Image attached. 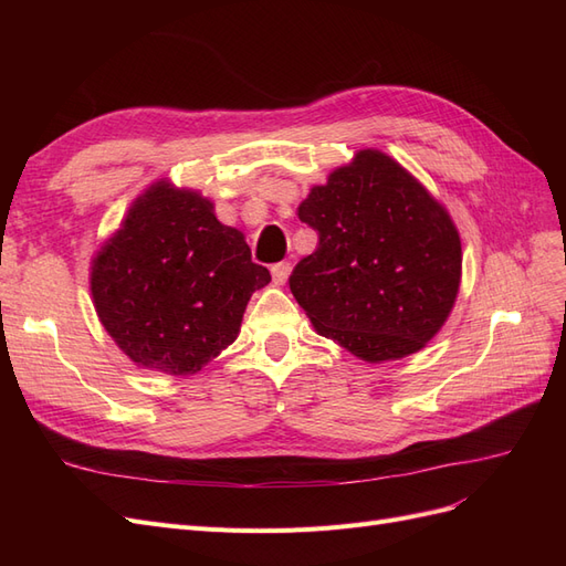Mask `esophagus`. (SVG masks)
<instances>
[{"label": "esophagus", "mask_w": 566, "mask_h": 566, "mask_svg": "<svg viewBox=\"0 0 566 566\" xmlns=\"http://www.w3.org/2000/svg\"><path fill=\"white\" fill-rule=\"evenodd\" d=\"M290 262H279V264H273L271 266V276H273V283L276 285H283L285 281H287V276H290Z\"/></svg>", "instance_id": "1"}]
</instances>
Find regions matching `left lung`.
Instances as JSON below:
<instances>
[{"mask_svg":"<svg viewBox=\"0 0 566 566\" xmlns=\"http://www.w3.org/2000/svg\"><path fill=\"white\" fill-rule=\"evenodd\" d=\"M318 248L290 290L318 335L370 364L420 352L460 285V235L430 191L380 150H358L297 208Z\"/></svg>","mask_w":566,"mask_h":566,"instance_id":"left-lung-1","label":"left lung"}]
</instances>
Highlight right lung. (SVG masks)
I'll return each instance as SVG.
<instances>
[{
	"mask_svg": "<svg viewBox=\"0 0 566 566\" xmlns=\"http://www.w3.org/2000/svg\"><path fill=\"white\" fill-rule=\"evenodd\" d=\"M271 273L198 191L156 181L92 262L98 321L136 366L191 375L227 349Z\"/></svg>",
	"mask_w": 566,
	"mask_h": 566,
	"instance_id": "add662e5",
	"label": "right lung"
}]
</instances>
